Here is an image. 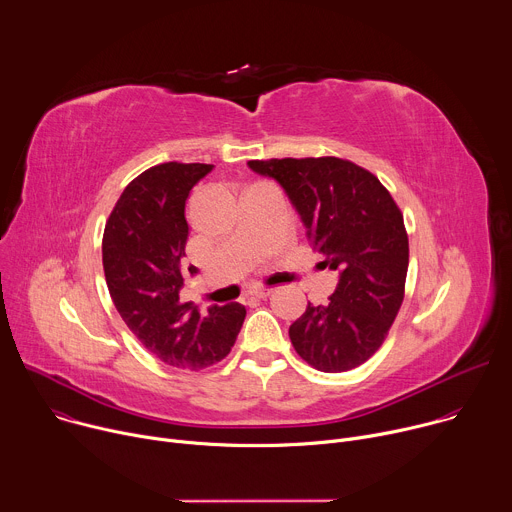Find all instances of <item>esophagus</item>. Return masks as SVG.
<instances>
[{
  "instance_id": "obj_1",
  "label": "esophagus",
  "mask_w": 512,
  "mask_h": 512,
  "mask_svg": "<svg viewBox=\"0 0 512 512\" xmlns=\"http://www.w3.org/2000/svg\"><path fill=\"white\" fill-rule=\"evenodd\" d=\"M271 291H273V289H269V287H267V289H253L251 296L257 298V300H265V298L271 296Z\"/></svg>"
}]
</instances>
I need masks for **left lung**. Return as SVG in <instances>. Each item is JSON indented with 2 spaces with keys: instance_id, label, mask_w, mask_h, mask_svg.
<instances>
[{
  "instance_id": "1",
  "label": "left lung",
  "mask_w": 512,
  "mask_h": 512,
  "mask_svg": "<svg viewBox=\"0 0 512 512\" xmlns=\"http://www.w3.org/2000/svg\"><path fill=\"white\" fill-rule=\"evenodd\" d=\"M300 214L314 251L338 271L326 306L289 326L296 352L322 373L350 371L383 344L403 302L409 241L403 214L377 176L340 158L251 160Z\"/></svg>"
}]
</instances>
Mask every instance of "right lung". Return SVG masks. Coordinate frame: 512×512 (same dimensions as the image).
Masks as SVG:
<instances>
[{
  "label": "right lung",
  "mask_w": 512,
  "mask_h": 512,
  "mask_svg": "<svg viewBox=\"0 0 512 512\" xmlns=\"http://www.w3.org/2000/svg\"><path fill=\"white\" fill-rule=\"evenodd\" d=\"M210 164L168 162L139 174L119 196L103 235L111 300L137 340L162 362L198 371L223 360L243 326L241 304L204 314L180 300L186 255V198ZM196 275V267H188Z\"/></svg>",
  "instance_id": "add662e5"
}]
</instances>
